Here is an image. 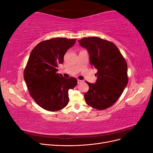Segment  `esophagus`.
Returning <instances> with one entry per match:
<instances>
[{
  "mask_svg": "<svg viewBox=\"0 0 153 153\" xmlns=\"http://www.w3.org/2000/svg\"><path fill=\"white\" fill-rule=\"evenodd\" d=\"M83 82V80H77V83H78V84H81V83H82Z\"/></svg>",
  "mask_w": 153,
  "mask_h": 153,
  "instance_id": "34e87169",
  "label": "esophagus"
}]
</instances>
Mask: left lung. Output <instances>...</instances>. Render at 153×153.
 Listing matches in <instances>:
<instances>
[{
	"instance_id": "8db88e82",
	"label": "left lung",
	"mask_w": 153,
	"mask_h": 153,
	"mask_svg": "<svg viewBox=\"0 0 153 153\" xmlns=\"http://www.w3.org/2000/svg\"><path fill=\"white\" fill-rule=\"evenodd\" d=\"M89 54L90 64L98 69L94 84L87 82L89 89L84 94L87 105L104 110L114 105L128 82L127 64L116 45L98 37L78 40Z\"/></svg>"
}]
</instances>
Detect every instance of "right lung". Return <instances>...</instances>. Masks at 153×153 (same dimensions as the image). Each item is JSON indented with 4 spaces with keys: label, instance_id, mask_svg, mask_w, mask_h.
Here are the masks:
<instances>
[{
    "label": "right lung",
    "instance_id": "obj_1",
    "mask_svg": "<svg viewBox=\"0 0 153 153\" xmlns=\"http://www.w3.org/2000/svg\"><path fill=\"white\" fill-rule=\"evenodd\" d=\"M76 40L56 38L41 41L30 54L24 80L32 98L45 110L54 112L65 107L69 102V89L77 84L75 78H65L57 73L64 55Z\"/></svg>",
    "mask_w": 153,
    "mask_h": 153
}]
</instances>
